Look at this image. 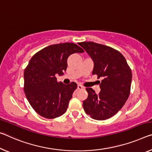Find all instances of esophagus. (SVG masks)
I'll list each match as a JSON object with an SVG mask.
<instances>
[{"instance_id": "obj_1", "label": "esophagus", "mask_w": 152, "mask_h": 152, "mask_svg": "<svg viewBox=\"0 0 152 152\" xmlns=\"http://www.w3.org/2000/svg\"><path fill=\"white\" fill-rule=\"evenodd\" d=\"M83 88H84V87L83 86H81V85H78V86H77V89H78V90H80V89H83Z\"/></svg>"}]
</instances>
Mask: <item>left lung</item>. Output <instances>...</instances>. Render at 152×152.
<instances>
[{"label":"left lung","instance_id":"obj_1","mask_svg":"<svg viewBox=\"0 0 152 152\" xmlns=\"http://www.w3.org/2000/svg\"><path fill=\"white\" fill-rule=\"evenodd\" d=\"M93 59V74L102 77L97 95L86 88L88 97L83 108L93 119L103 120L114 115L128 99L132 80L131 69L122 53L113 48L93 42L78 43Z\"/></svg>","mask_w":152,"mask_h":152}]
</instances>
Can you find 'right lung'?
<instances>
[{
	"instance_id": "obj_1",
	"label": "right lung",
	"mask_w": 152,
	"mask_h": 152,
	"mask_svg": "<svg viewBox=\"0 0 152 152\" xmlns=\"http://www.w3.org/2000/svg\"><path fill=\"white\" fill-rule=\"evenodd\" d=\"M84 50L74 43L52 45L37 52L24 70V93L37 114L48 119L55 118L66 112L76 83L64 85L57 81L56 74L64 75L67 60Z\"/></svg>"
}]
</instances>
